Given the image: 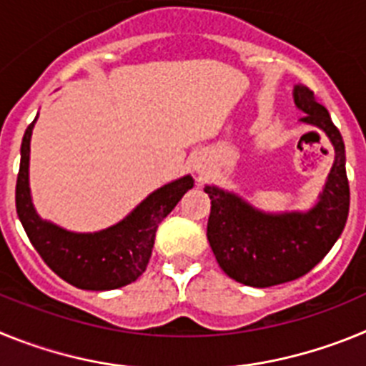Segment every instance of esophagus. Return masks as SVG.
<instances>
[{
    "label": "esophagus",
    "instance_id": "34e87169",
    "mask_svg": "<svg viewBox=\"0 0 366 366\" xmlns=\"http://www.w3.org/2000/svg\"><path fill=\"white\" fill-rule=\"evenodd\" d=\"M194 170H196V172H198L199 176H203V174H205V172H203L202 164H194Z\"/></svg>",
    "mask_w": 366,
    "mask_h": 366
}]
</instances>
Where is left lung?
I'll use <instances>...</instances> for the list:
<instances>
[{
  "mask_svg": "<svg viewBox=\"0 0 366 366\" xmlns=\"http://www.w3.org/2000/svg\"><path fill=\"white\" fill-rule=\"evenodd\" d=\"M293 100L304 113L300 122L325 132L335 152L322 192L310 211L266 212L231 190L205 185L212 253L219 267L245 286H277L312 271L334 247L348 218L350 187L341 134L308 87H293Z\"/></svg>",
  "mask_w": 366,
  "mask_h": 366,
  "instance_id": "left-lung-1",
  "label": "left lung"
}]
</instances>
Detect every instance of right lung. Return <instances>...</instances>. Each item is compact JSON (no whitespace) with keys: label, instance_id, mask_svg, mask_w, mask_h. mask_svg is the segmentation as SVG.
Listing matches in <instances>:
<instances>
[{"label":"right lung","instance_id":"1","mask_svg":"<svg viewBox=\"0 0 366 366\" xmlns=\"http://www.w3.org/2000/svg\"><path fill=\"white\" fill-rule=\"evenodd\" d=\"M36 119L25 130L16 181V211L31 244L60 279L80 290L108 292L135 282L148 266L155 231L183 194L192 189V176L187 174L154 190L130 214L112 227L95 232L67 231L40 218L32 203L29 159Z\"/></svg>","mask_w":366,"mask_h":366}]
</instances>
